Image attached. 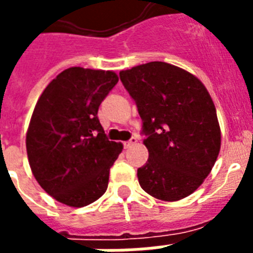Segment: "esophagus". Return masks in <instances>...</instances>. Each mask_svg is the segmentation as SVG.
Masks as SVG:
<instances>
[{"instance_id": "1", "label": "esophagus", "mask_w": 253, "mask_h": 253, "mask_svg": "<svg viewBox=\"0 0 253 253\" xmlns=\"http://www.w3.org/2000/svg\"><path fill=\"white\" fill-rule=\"evenodd\" d=\"M136 142H138V139L135 138V136H132V138H131L130 140H127V142L123 143V146H125V148H130L131 146H134V144H136Z\"/></svg>"}]
</instances>
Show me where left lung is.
Masks as SVG:
<instances>
[{
  "label": "left lung",
  "mask_w": 253,
  "mask_h": 253,
  "mask_svg": "<svg viewBox=\"0 0 253 253\" xmlns=\"http://www.w3.org/2000/svg\"><path fill=\"white\" fill-rule=\"evenodd\" d=\"M138 107L148 160L138 169L144 192L178 201L198 189L216 162L220 128L208 89L192 73L164 61L119 72Z\"/></svg>",
  "instance_id": "obj_1"
}]
</instances>
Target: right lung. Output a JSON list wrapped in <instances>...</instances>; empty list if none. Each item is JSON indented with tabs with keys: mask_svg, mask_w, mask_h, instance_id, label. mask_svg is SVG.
Returning a JSON list of instances; mask_svg holds the SVG:
<instances>
[{
	"mask_svg": "<svg viewBox=\"0 0 253 253\" xmlns=\"http://www.w3.org/2000/svg\"><path fill=\"white\" fill-rule=\"evenodd\" d=\"M117 83L111 71L72 67L38 99L26 135L27 156L39 185L61 204L83 208L106 192L123 146L107 139L97 113Z\"/></svg>",
	"mask_w": 253,
	"mask_h": 253,
	"instance_id": "1",
	"label": "right lung"
}]
</instances>
